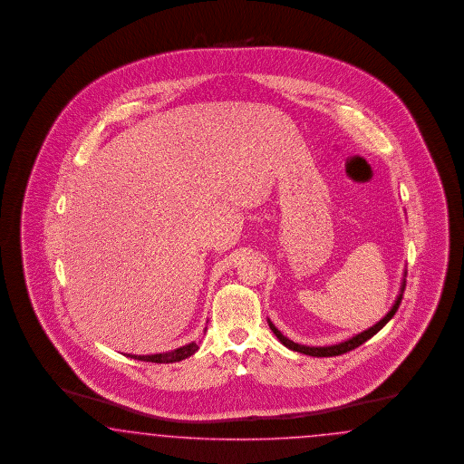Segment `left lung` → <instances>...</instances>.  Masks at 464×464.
<instances>
[{
  "label": "left lung",
  "instance_id": "left-lung-1",
  "mask_svg": "<svg viewBox=\"0 0 464 464\" xmlns=\"http://www.w3.org/2000/svg\"><path fill=\"white\" fill-rule=\"evenodd\" d=\"M405 282L407 281H403V284H401V293L396 297L393 308L390 309V313H388L381 322H378L374 326H371V328H367L362 334H359V335H355V337L349 338V340L338 343V345H330V347H306V345H299V343H295L293 340L284 337L281 332L274 326L272 322H268V326H270V330L276 334V337L279 338L282 343H284L287 349H291V351L301 352V353H306V355H311V357H334V355H342V353H345V352L357 349L359 345H362L369 338L374 337V335L380 332L381 328L393 318L394 313L400 308L401 297H403V291H405V285H407Z\"/></svg>",
  "mask_w": 464,
  "mask_h": 464
}]
</instances>
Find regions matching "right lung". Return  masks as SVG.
Masks as SVG:
<instances>
[{
    "label": "right lung",
    "instance_id": "right-lung-1",
    "mask_svg": "<svg viewBox=\"0 0 464 464\" xmlns=\"http://www.w3.org/2000/svg\"><path fill=\"white\" fill-rule=\"evenodd\" d=\"M197 349H198V343L192 342V343L183 345V347L177 349V351L163 352V353H155V355H127V357H134L138 361L156 362V364H169V362H179V361L190 357L192 353H196Z\"/></svg>",
    "mask_w": 464,
    "mask_h": 464
}]
</instances>
